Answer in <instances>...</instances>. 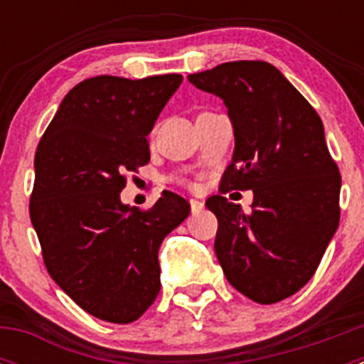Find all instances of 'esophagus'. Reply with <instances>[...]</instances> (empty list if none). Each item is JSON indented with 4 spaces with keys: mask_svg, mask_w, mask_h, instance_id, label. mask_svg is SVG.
Segmentation results:
<instances>
[{
    "mask_svg": "<svg viewBox=\"0 0 364 364\" xmlns=\"http://www.w3.org/2000/svg\"><path fill=\"white\" fill-rule=\"evenodd\" d=\"M189 204H191V213L193 215L200 213V211L204 210V202L197 200V198H191V200H189Z\"/></svg>",
    "mask_w": 364,
    "mask_h": 364,
    "instance_id": "esophagus-1",
    "label": "esophagus"
}]
</instances>
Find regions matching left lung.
I'll return each mask as SVG.
<instances>
[{
	"label": "left lung",
	"instance_id": "1",
	"mask_svg": "<svg viewBox=\"0 0 364 364\" xmlns=\"http://www.w3.org/2000/svg\"><path fill=\"white\" fill-rule=\"evenodd\" d=\"M224 100L235 151L220 193L254 189L250 214L221 195L215 253L235 290L259 304L297 294L314 277L339 226L341 173L319 114L268 62H228L188 76Z\"/></svg>",
	"mask_w": 364,
	"mask_h": 364
}]
</instances>
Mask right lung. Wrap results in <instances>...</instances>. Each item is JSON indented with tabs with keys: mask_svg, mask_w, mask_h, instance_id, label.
Segmentation results:
<instances>
[{
	"mask_svg": "<svg viewBox=\"0 0 364 364\" xmlns=\"http://www.w3.org/2000/svg\"><path fill=\"white\" fill-rule=\"evenodd\" d=\"M180 83V74L83 80L38 144L28 213L47 272L107 323H133L153 304L160 244L191 210L171 191L149 210L120 200L124 173L149 162L146 136Z\"/></svg>",
	"mask_w": 364,
	"mask_h": 364,
	"instance_id": "1",
	"label": "right lung"
}]
</instances>
